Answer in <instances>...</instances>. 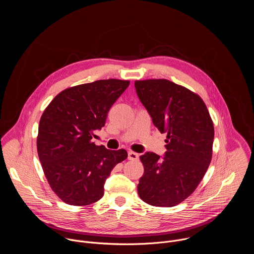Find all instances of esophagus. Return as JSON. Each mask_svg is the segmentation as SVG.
Wrapping results in <instances>:
<instances>
[{
  "instance_id": "obj_1",
  "label": "esophagus",
  "mask_w": 254,
  "mask_h": 254,
  "mask_svg": "<svg viewBox=\"0 0 254 254\" xmlns=\"http://www.w3.org/2000/svg\"><path fill=\"white\" fill-rule=\"evenodd\" d=\"M127 159L129 161H137L138 160V154L134 153V152H128L127 154Z\"/></svg>"
}]
</instances>
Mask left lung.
<instances>
[{
	"mask_svg": "<svg viewBox=\"0 0 254 254\" xmlns=\"http://www.w3.org/2000/svg\"><path fill=\"white\" fill-rule=\"evenodd\" d=\"M136 94L154 126L167 133L166 153L139 157L143 175L139 198L152 206L173 207L198 187L212 159L214 126L203 99L167 79L135 80Z\"/></svg>",
	"mask_w": 254,
	"mask_h": 254,
	"instance_id": "1",
	"label": "left lung"
}]
</instances>
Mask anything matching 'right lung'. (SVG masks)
<instances>
[{"mask_svg": "<svg viewBox=\"0 0 254 254\" xmlns=\"http://www.w3.org/2000/svg\"><path fill=\"white\" fill-rule=\"evenodd\" d=\"M128 85V80L112 78L72 86L45 108L37 152L52 191L64 203L85 206L101 199L106 178L127 158L126 150L110 151L91 138Z\"/></svg>", "mask_w": 254, "mask_h": 254, "instance_id": "obj_1", "label": "right lung"}]
</instances>
